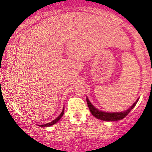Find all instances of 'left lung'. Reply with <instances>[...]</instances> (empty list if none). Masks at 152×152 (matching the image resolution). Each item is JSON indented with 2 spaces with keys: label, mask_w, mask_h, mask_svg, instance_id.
Instances as JSON below:
<instances>
[{
  "label": "left lung",
  "mask_w": 152,
  "mask_h": 152,
  "mask_svg": "<svg viewBox=\"0 0 152 152\" xmlns=\"http://www.w3.org/2000/svg\"><path fill=\"white\" fill-rule=\"evenodd\" d=\"M138 99H137L136 102H134V104H133L129 109L126 110L125 111L118 112V113H108V112L101 111L96 109V108L90 102L88 97H86L87 104H88V107L89 108V109H90V111L91 113H92V115L93 116H95V117L97 118V119L104 120V121H118V120L123 119V118L124 117H126V116L128 115V113L132 111V109H134V107L136 106V103L138 102Z\"/></svg>",
  "instance_id": "left-lung-1"
}]
</instances>
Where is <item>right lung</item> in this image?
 I'll return each mask as SVG.
<instances>
[{
  "mask_svg": "<svg viewBox=\"0 0 152 152\" xmlns=\"http://www.w3.org/2000/svg\"><path fill=\"white\" fill-rule=\"evenodd\" d=\"M64 108L63 109V111L61 113V114L58 116V117L56 118L55 120H54L53 121H52L51 122H49V123H47V124H40V125H38L39 126H41V127H48V126H52L53 125V124H55V123H57V122L59 121V120L61 119V118L64 115Z\"/></svg>",
  "mask_w": 152,
  "mask_h": 152,
  "instance_id": "1",
  "label": "right lung"
}]
</instances>
